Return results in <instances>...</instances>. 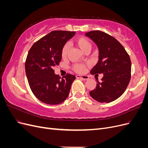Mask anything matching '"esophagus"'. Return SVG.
Listing matches in <instances>:
<instances>
[{
	"instance_id": "esophagus-1",
	"label": "esophagus",
	"mask_w": 148,
	"mask_h": 148,
	"mask_svg": "<svg viewBox=\"0 0 148 148\" xmlns=\"http://www.w3.org/2000/svg\"><path fill=\"white\" fill-rule=\"evenodd\" d=\"M76 77H77V78H82L84 80H88L89 79V77L87 75H76Z\"/></svg>"
}]
</instances>
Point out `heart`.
I'll list each match as a JSON object with an SVG mask.
<instances>
[{
  "instance_id": "1",
  "label": "heart",
  "mask_w": 148,
  "mask_h": 148,
  "mask_svg": "<svg viewBox=\"0 0 148 148\" xmlns=\"http://www.w3.org/2000/svg\"><path fill=\"white\" fill-rule=\"evenodd\" d=\"M74 42L76 44V45L78 46L84 52L86 51L90 50L92 46L91 41H89L88 38L83 36L78 37L76 39H75ZM69 50V46L68 44H65L62 49L61 55L62 58H64H64L66 57L67 54H68ZM73 69L74 70V71H75L77 73H83L85 70V66L83 64H75L73 66Z\"/></svg>"
}]
</instances>
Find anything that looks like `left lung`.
<instances>
[{"label":"left lung","instance_id":"1","mask_svg":"<svg viewBox=\"0 0 148 148\" xmlns=\"http://www.w3.org/2000/svg\"><path fill=\"white\" fill-rule=\"evenodd\" d=\"M86 36L95 42L99 49V60L91 73H103L102 82L89 92L94 99L99 102L116 100L126 90L131 79L132 63L123 46L112 36L101 31H91Z\"/></svg>","mask_w":148,"mask_h":148}]
</instances>
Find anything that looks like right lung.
Instances as JSON below:
<instances>
[{"label":"right lung","mask_w":148,"mask_h":148,"mask_svg":"<svg viewBox=\"0 0 148 148\" xmlns=\"http://www.w3.org/2000/svg\"><path fill=\"white\" fill-rule=\"evenodd\" d=\"M75 31H52L36 42L28 52L25 71L29 87L41 102L56 105L68 97L75 75L59 77L53 68L62 59L61 52L65 44L75 35Z\"/></svg>","instance_id":"obj_1"}]
</instances>
